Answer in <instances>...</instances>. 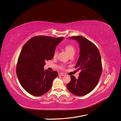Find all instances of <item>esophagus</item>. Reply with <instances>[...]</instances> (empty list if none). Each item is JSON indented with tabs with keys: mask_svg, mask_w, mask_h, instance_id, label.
I'll use <instances>...</instances> for the list:
<instances>
[{
	"mask_svg": "<svg viewBox=\"0 0 121 121\" xmlns=\"http://www.w3.org/2000/svg\"><path fill=\"white\" fill-rule=\"evenodd\" d=\"M58 76H64V74H63V73H58Z\"/></svg>",
	"mask_w": 121,
	"mask_h": 121,
	"instance_id": "34e87169",
	"label": "esophagus"
}]
</instances>
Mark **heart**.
Returning <instances> with one entry per match:
<instances>
[{"label":"heart","instance_id":"b5f03b06","mask_svg":"<svg viewBox=\"0 0 121 121\" xmlns=\"http://www.w3.org/2000/svg\"><path fill=\"white\" fill-rule=\"evenodd\" d=\"M65 48L67 52L68 53L69 55H70L72 53H75V48L74 46H73L72 44H67L66 45H65ZM57 54V52L56 50H55L54 52V54L53 56L54 57H56ZM64 68V65H60V69H63Z\"/></svg>","mask_w":121,"mask_h":121}]
</instances>
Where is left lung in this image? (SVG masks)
I'll list each match as a JSON object with an SVG mask.
<instances>
[{
	"label": "left lung",
	"instance_id": "obj_1",
	"mask_svg": "<svg viewBox=\"0 0 121 121\" xmlns=\"http://www.w3.org/2000/svg\"><path fill=\"white\" fill-rule=\"evenodd\" d=\"M69 38L79 43L80 56L75 68L80 73L78 79L71 76V81L67 84V87L75 95H85L94 89L100 77L102 69L100 54L94 44L82 36Z\"/></svg>",
	"mask_w": 121,
	"mask_h": 121
}]
</instances>
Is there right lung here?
Listing matches in <instances>:
<instances>
[{
    "label": "right lung",
    "instance_id": "1",
    "mask_svg": "<svg viewBox=\"0 0 121 121\" xmlns=\"http://www.w3.org/2000/svg\"><path fill=\"white\" fill-rule=\"evenodd\" d=\"M63 38L35 36L22 49L17 62V75L21 86L32 95H42L52 87L58 73L44 71L43 68L46 61L52 59L56 46Z\"/></svg>",
    "mask_w": 121,
    "mask_h": 121
}]
</instances>
